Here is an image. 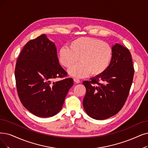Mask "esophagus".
<instances>
[{
  "label": "esophagus",
  "instance_id": "obj_1",
  "mask_svg": "<svg viewBox=\"0 0 148 148\" xmlns=\"http://www.w3.org/2000/svg\"><path fill=\"white\" fill-rule=\"evenodd\" d=\"M73 81H74L75 82H76V83H78V84L80 82V80L79 79H78V78H75L73 79Z\"/></svg>",
  "mask_w": 148,
  "mask_h": 148
}]
</instances>
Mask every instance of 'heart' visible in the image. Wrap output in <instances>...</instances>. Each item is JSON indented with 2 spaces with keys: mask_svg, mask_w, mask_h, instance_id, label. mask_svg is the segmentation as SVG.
Masks as SVG:
<instances>
[{
  "mask_svg": "<svg viewBox=\"0 0 148 148\" xmlns=\"http://www.w3.org/2000/svg\"><path fill=\"white\" fill-rule=\"evenodd\" d=\"M70 48L62 47L58 58L62 66L70 68L79 60L80 63L69 70V73L77 78L102 74L109 66L112 57L110 46L103 41L90 37H81L70 43Z\"/></svg>",
  "mask_w": 148,
  "mask_h": 148,
  "instance_id": "b5f03b06",
  "label": "heart"
}]
</instances>
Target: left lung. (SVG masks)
Listing matches in <instances>:
<instances>
[{
	"label": "left lung",
	"mask_w": 148,
	"mask_h": 148,
	"mask_svg": "<svg viewBox=\"0 0 148 148\" xmlns=\"http://www.w3.org/2000/svg\"><path fill=\"white\" fill-rule=\"evenodd\" d=\"M108 68L102 74L84 81L86 88L83 107L93 119H109L125 104L131 88L134 69L131 53L126 47L115 44Z\"/></svg>",
	"instance_id": "left-lung-1"
}]
</instances>
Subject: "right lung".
Instances as JSON below:
<instances>
[{
	"instance_id": "obj_1",
	"label": "right lung",
	"mask_w": 148,
	"mask_h": 148,
	"mask_svg": "<svg viewBox=\"0 0 148 148\" xmlns=\"http://www.w3.org/2000/svg\"><path fill=\"white\" fill-rule=\"evenodd\" d=\"M67 74L59 63L55 44L45 34L28 41L15 68L17 91L23 106L39 117L57 114L73 85V80H53Z\"/></svg>"
}]
</instances>
